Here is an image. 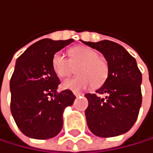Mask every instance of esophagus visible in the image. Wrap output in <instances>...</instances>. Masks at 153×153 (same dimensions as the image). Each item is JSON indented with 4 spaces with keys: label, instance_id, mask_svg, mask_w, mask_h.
<instances>
[{
    "label": "esophagus",
    "instance_id": "34e87169",
    "mask_svg": "<svg viewBox=\"0 0 153 153\" xmlns=\"http://www.w3.org/2000/svg\"><path fill=\"white\" fill-rule=\"evenodd\" d=\"M74 95H75L76 97H79V96H82V94H80V93H74Z\"/></svg>",
    "mask_w": 153,
    "mask_h": 153
}]
</instances>
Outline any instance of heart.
Returning a JSON list of instances; mask_svg holds the SVG:
<instances>
[{
  "label": "heart",
  "instance_id": "b5f03b06",
  "mask_svg": "<svg viewBox=\"0 0 153 153\" xmlns=\"http://www.w3.org/2000/svg\"><path fill=\"white\" fill-rule=\"evenodd\" d=\"M69 58L64 53L57 52L52 59L53 69L57 76L63 78L70 76L77 67V76L66 79L62 87L72 91H81L92 85L100 87L108 76V63L99 53L86 45H79L69 50Z\"/></svg>",
  "mask_w": 153,
  "mask_h": 153
}]
</instances>
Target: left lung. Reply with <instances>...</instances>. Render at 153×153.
<instances>
[{
  "instance_id": "left-lung-1",
  "label": "left lung",
  "mask_w": 153,
  "mask_h": 153,
  "mask_svg": "<svg viewBox=\"0 0 153 153\" xmlns=\"http://www.w3.org/2000/svg\"><path fill=\"white\" fill-rule=\"evenodd\" d=\"M83 43L101 52L108 63V76L96 93L86 94L88 107L85 111L88 126L98 137L110 138L126 133L138 119L141 106V72L136 60L120 45L103 40Z\"/></svg>"
}]
</instances>
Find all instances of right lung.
<instances>
[{
  "label": "right lung",
  "mask_w": 153,
  "mask_h": 153,
  "mask_svg": "<svg viewBox=\"0 0 153 153\" xmlns=\"http://www.w3.org/2000/svg\"><path fill=\"white\" fill-rule=\"evenodd\" d=\"M72 42L43 39L17 58L10 80V106L17 127L27 137L46 140L62 129L63 111L74 103L76 97L68 89L57 92L60 80L53 69L52 59Z\"/></svg>",
  "instance_id": "1"
}]
</instances>
